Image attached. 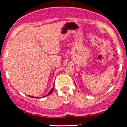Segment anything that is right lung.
<instances>
[{
	"mask_svg": "<svg viewBox=\"0 0 127 127\" xmlns=\"http://www.w3.org/2000/svg\"><path fill=\"white\" fill-rule=\"evenodd\" d=\"M53 90H54V87H53V88H52L51 89V91L49 92V93H48V94L47 95H45V96H44V97H46V96H48V95H50V94H51V93H52V91H53ZM29 97H32V98H36V97H32V96H30V95H29Z\"/></svg>",
	"mask_w": 127,
	"mask_h": 127,
	"instance_id": "add662e5",
	"label": "right lung"
}]
</instances>
